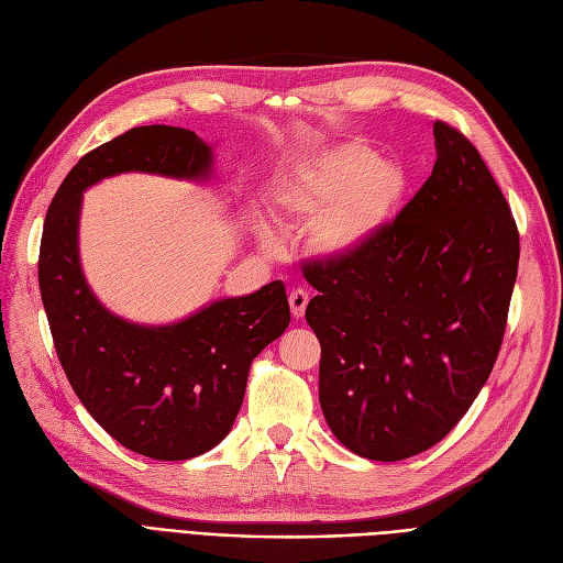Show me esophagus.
Returning a JSON list of instances; mask_svg holds the SVG:
<instances>
[{"label": "esophagus", "mask_w": 563, "mask_h": 563, "mask_svg": "<svg viewBox=\"0 0 563 563\" xmlns=\"http://www.w3.org/2000/svg\"><path fill=\"white\" fill-rule=\"evenodd\" d=\"M287 301H289V311H292V316L301 318L306 313V306H308V292H306V289L297 287V289H292V292H289Z\"/></svg>", "instance_id": "esophagus-1"}]
</instances>
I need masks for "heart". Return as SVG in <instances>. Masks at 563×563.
Wrapping results in <instances>:
<instances>
[{"label": "heart", "mask_w": 563, "mask_h": 563, "mask_svg": "<svg viewBox=\"0 0 563 563\" xmlns=\"http://www.w3.org/2000/svg\"><path fill=\"white\" fill-rule=\"evenodd\" d=\"M407 191L405 170L376 158L365 144H341L303 163L278 189L289 222H311V245L330 257L365 247L384 229ZM264 245L276 239L264 233Z\"/></svg>", "instance_id": "1"}]
</instances>
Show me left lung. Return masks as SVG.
<instances>
[{
  "label": "left lung",
  "mask_w": 563,
  "mask_h": 563,
  "mask_svg": "<svg viewBox=\"0 0 563 563\" xmlns=\"http://www.w3.org/2000/svg\"><path fill=\"white\" fill-rule=\"evenodd\" d=\"M432 175L353 255L303 266L318 289L320 407L369 461L416 456L456 426L492 374L517 280L519 231L477 147L432 123Z\"/></svg>",
  "instance_id": "8db88e82"
}]
</instances>
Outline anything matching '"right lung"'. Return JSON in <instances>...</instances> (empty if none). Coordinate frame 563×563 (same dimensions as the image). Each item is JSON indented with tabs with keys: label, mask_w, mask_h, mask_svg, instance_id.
Returning a JSON list of instances; mask_svg holds the SVG:
<instances>
[{
	"label": "right lung",
	"mask_w": 563,
	"mask_h": 563,
	"mask_svg": "<svg viewBox=\"0 0 563 563\" xmlns=\"http://www.w3.org/2000/svg\"><path fill=\"white\" fill-rule=\"evenodd\" d=\"M210 147L194 131L140 125L100 144L67 173L48 206L40 289L69 386L117 442L156 461L220 444L241 411L250 365L289 324L285 285L214 301L168 328H140L98 303L81 276V191L117 173L203 177Z\"/></svg>",
	"instance_id": "1"
}]
</instances>
